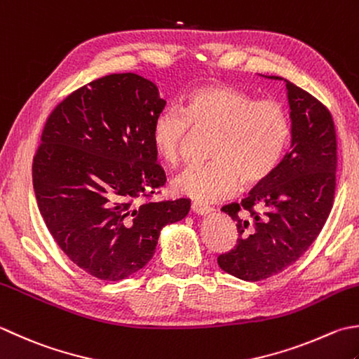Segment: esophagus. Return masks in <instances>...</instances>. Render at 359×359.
<instances>
[{
    "instance_id": "34e87169",
    "label": "esophagus",
    "mask_w": 359,
    "mask_h": 359,
    "mask_svg": "<svg viewBox=\"0 0 359 359\" xmlns=\"http://www.w3.org/2000/svg\"><path fill=\"white\" fill-rule=\"evenodd\" d=\"M191 210H193V212H194L196 215H208L210 212H212L213 208L210 207V205H205V203L196 201V202L191 203Z\"/></svg>"
}]
</instances>
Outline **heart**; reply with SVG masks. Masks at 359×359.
Returning <instances> with one entry per match:
<instances>
[{"instance_id":"b5f03b06","label":"heart","mask_w":359,"mask_h":359,"mask_svg":"<svg viewBox=\"0 0 359 359\" xmlns=\"http://www.w3.org/2000/svg\"><path fill=\"white\" fill-rule=\"evenodd\" d=\"M212 133L208 165L189 168L174 180L179 193L199 201L229 198L241 185L263 184L277 170L290 142L291 121L283 104L257 101L226 83L193 90L182 109L161 110L152 124V144L170 166L184 158L191 132Z\"/></svg>"}]
</instances>
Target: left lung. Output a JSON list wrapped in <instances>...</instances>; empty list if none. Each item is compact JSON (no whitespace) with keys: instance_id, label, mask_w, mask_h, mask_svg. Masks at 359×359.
Wrapping results in <instances>:
<instances>
[{"instance_id":"obj_1","label":"left lung","mask_w":359,"mask_h":359,"mask_svg":"<svg viewBox=\"0 0 359 359\" xmlns=\"http://www.w3.org/2000/svg\"><path fill=\"white\" fill-rule=\"evenodd\" d=\"M286 90L290 151L249 198L222 207L236 222L238 240L233 249L217 257V264L245 282L269 278L296 263L320 233L333 207L338 166L333 116L308 91L287 81Z\"/></svg>"}]
</instances>
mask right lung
<instances>
[{"label": "right lung", "mask_w": 359, "mask_h": 359, "mask_svg": "<svg viewBox=\"0 0 359 359\" xmlns=\"http://www.w3.org/2000/svg\"><path fill=\"white\" fill-rule=\"evenodd\" d=\"M165 104L144 77L109 74L69 93L41 130L32 160L41 217L65 255L100 280L142 269L160 230L189 212L184 198L151 201L166 184L151 138Z\"/></svg>", "instance_id": "1"}]
</instances>
